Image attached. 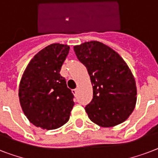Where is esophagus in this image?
Segmentation results:
<instances>
[{"instance_id":"obj_1","label":"esophagus","mask_w":158,"mask_h":158,"mask_svg":"<svg viewBox=\"0 0 158 158\" xmlns=\"http://www.w3.org/2000/svg\"><path fill=\"white\" fill-rule=\"evenodd\" d=\"M72 93L74 94V95H77V94H78V89H74L72 90Z\"/></svg>"}]
</instances>
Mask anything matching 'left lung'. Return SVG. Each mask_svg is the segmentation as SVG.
Masks as SVG:
<instances>
[{
  "instance_id": "obj_1",
  "label": "left lung",
  "mask_w": 158,
  "mask_h": 158,
  "mask_svg": "<svg viewBox=\"0 0 158 158\" xmlns=\"http://www.w3.org/2000/svg\"><path fill=\"white\" fill-rule=\"evenodd\" d=\"M74 50L94 85L93 99L85 106L89 119L102 127L124 122L135 109L137 95L135 78L125 60L97 41L74 46Z\"/></svg>"
}]
</instances>
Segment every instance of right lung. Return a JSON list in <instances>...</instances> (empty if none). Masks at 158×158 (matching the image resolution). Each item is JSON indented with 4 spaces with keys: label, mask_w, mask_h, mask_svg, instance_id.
Segmentation results:
<instances>
[{
    "label": "right lung",
    "mask_w": 158,
    "mask_h": 158,
    "mask_svg": "<svg viewBox=\"0 0 158 158\" xmlns=\"http://www.w3.org/2000/svg\"><path fill=\"white\" fill-rule=\"evenodd\" d=\"M69 51L67 45L48 46L31 60L21 79V107L37 127L55 130L69 120L74 97L60 74Z\"/></svg>",
    "instance_id": "obj_1"
}]
</instances>
